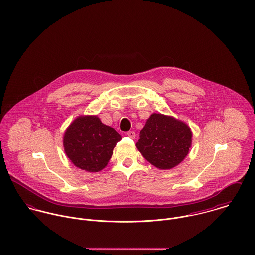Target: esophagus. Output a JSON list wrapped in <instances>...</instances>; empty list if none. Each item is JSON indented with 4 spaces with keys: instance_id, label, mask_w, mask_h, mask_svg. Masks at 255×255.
<instances>
[{
    "instance_id": "1",
    "label": "esophagus",
    "mask_w": 255,
    "mask_h": 255,
    "mask_svg": "<svg viewBox=\"0 0 255 255\" xmlns=\"http://www.w3.org/2000/svg\"><path fill=\"white\" fill-rule=\"evenodd\" d=\"M127 135H128V137L132 138V139H134V138H135V136H136V134H135V132H134V131H128V132L127 133Z\"/></svg>"
}]
</instances>
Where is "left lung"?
I'll use <instances>...</instances> for the list:
<instances>
[{"label":"left lung","mask_w":255,"mask_h":255,"mask_svg":"<svg viewBox=\"0 0 255 255\" xmlns=\"http://www.w3.org/2000/svg\"><path fill=\"white\" fill-rule=\"evenodd\" d=\"M191 142L192 132L184 122L153 113L140 131L136 147L150 164L160 170H171L186 157Z\"/></svg>","instance_id":"8db88e82"}]
</instances>
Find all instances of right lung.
I'll return each mask as SVG.
<instances>
[{
    "instance_id": "1",
    "label": "right lung",
    "mask_w": 255,
    "mask_h": 255,
    "mask_svg": "<svg viewBox=\"0 0 255 255\" xmlns=\"http://www.w3.org/2000/svg\"><path fill=\"white\" fill-rule=\"evenodd\" d=\"M122 136L93 115L79 116L68 127L63 144L68 158L81 170L97 173L109 163Z\"/></svg>"
}]
</instances>
